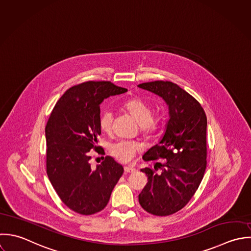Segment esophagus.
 Returning <instances> with one entry per match:
<instances>
[{
    "mask_svg": "<svg viewBox=\"0 0 251 251\" xmlns=\"http://www.w3.org/2000/svg\"><path fill=\"white\" fill-rule=\"evenodd\" d=\"M135 171V168L131 167H125V172L126 173H132Z\"/></svg>",
    "mask_w": 251,
    "mask_h": 251,
    "instance_id": "34e87169",
    "label": "esophagus"
}]
</instances>
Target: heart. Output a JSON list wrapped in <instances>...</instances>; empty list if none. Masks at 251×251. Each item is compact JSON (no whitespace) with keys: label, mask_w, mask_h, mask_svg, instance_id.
Here are the masks:
<instances>
[{"label":"heart","mask_w":251,"mask_h":251,"mask_svg":"<svg viewBox=\"0 0 251 251\" xmlns=\"http://www.w3.org/2000/svg\"><path fill=\"white\" fill-rule=\"evenodd\" d=\"M124 107L137 122L144 134H150L156 130L157 123L152 120L153 112L148 104L139 98H131L126 101ZM113 111L110 109L104 110L99 118L100 128L107 133L111 132L113 127ZM140 144L135 141L122 140L112 144L110 147V152L118 161L122 163H128L134 158L135 154L140 150Z\"/></svg>","instance_id":"b5f03b06"}]
</instances>
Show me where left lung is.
<instances>
[{
    "label": "left lung",
    "mask_w": 251,
    "mask_h": 251,
    "mask_svg": "<svg viewBox=\"0 0 251 251\" xmlns=\"http://www.w3.org/2000/svg\"><path fill=\"white\" fill-rule=\"evenodd\" d=\"M164 99L169 120L158 144L144 155L145 162L163 158L154 167L141 169L148 183L139 194V203L147 212L167 216L183 208L199 188L206 167L207 120L201 104L179 85L156 81L138 84ZM162 171L158 174L156 170Z\"/></svg>",
    "instance_id": "left-lung-1"
}]
</instances>
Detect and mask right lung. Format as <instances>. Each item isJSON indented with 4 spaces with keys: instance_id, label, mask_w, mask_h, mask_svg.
I'll return each instance as SVG.
<instances>
[{
    "instance_id": "1",
    "label": "right lung",
    "mask_w": 251,
    "mask_h": 251,
    "mask_svg": "<svg viewBox=\"0 0 251 251\" xmlns=\"http://www.w3.org/2000/svg\"><path fill=\"white\" fill-rule=\"evenodd\" d=\"M126 88L111 82H86L72 86L55 104L46 126L47 173L61 201L73 211L90 215L102 210L124 173L106 157L92 168L90 150H98L100 104Z\"/></svg>"
}]
</instances>
